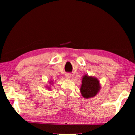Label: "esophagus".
Returning a JSON list of instances; mask_svg holds the SVG:
<instances>
[{
  "instance_id": "esophagus-1",
  "label": "esophagus",
  "mask_w": 135,
  "mask_h": 135,
  "mask_svg": "<svg viewBox=\"0 0 135 135\" xmlns=\"http://www.w3.org/2000/svg\"><path fill=\"white\" fill-rule=\"evenodd\" d=\"M66 78L68 79V80H69V79L71 78V74H66Z\"/></svg>"
}]
</instances>
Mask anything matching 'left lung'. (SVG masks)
<instances>
[{
	"label": "left lung",
	"instance_id": "left-lung-1",
	"mask_svg": "<svg viewBox=\"0 0 135 135\" xmlns=\"http://www.w3.org/2000/svg\"><path fill=\"white\" fill-rule=\"evenodd\" d=\"M101 90V85L98 78L91 75L85 74L82 79L80 91L84 98L95 97Z\"/></svg>",
	"mask_w": 135,
	"mask_h": 135
}]
</instances>
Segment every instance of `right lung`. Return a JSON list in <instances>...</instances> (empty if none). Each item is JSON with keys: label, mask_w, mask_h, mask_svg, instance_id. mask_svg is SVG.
Listing matches in <instances>:
<instances>
[{"label": "right lung", "mask_w": 135, "mask_h": 135, "mask_svg": "<svg viewBox=\"0 0 135 135\" xmlns=\"http://www.w3.org/2000/svg\"><path fill=\"white\" fill-rule=\"evenodd\" d=\"M49 84H50L49 86H47V87H46V88H47V89H51V86L53 84V81H51V80L50 81V82H49Z\"/></svg>", "instance_id": "add662e5"}]
</instances>
